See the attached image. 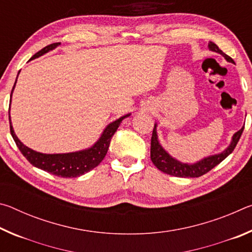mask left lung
<instances>
[{
    "label": "left lung",
    "mask_w": 252,
    "mask_h": 252,
    "mask_svg": "<svg viewBox=\"0 0 252 252\" xmlns=\"http://www.w3.org/2000/svg\"><path fill=\"white\" fill-rule=\"evenodd\" d=\"M208 46H209V50L221 54L228 62L234 63L233 60L230 58L229 55L223 53L222 51L218 48V45L213 43V42H209ZM244 129H245V126L233 134L231 143L229 144V147L225 149L224 151L218 153V155H213V156H209L207 158H203L202 160L195 162V163L189 164V163H182V162L174 159V158H172L163 148H162L159 140H158L157 123H156L155 129L152 131V138H151V161L153 162V164L160 170V171L170 174V176L179 177V178L201 177L203 174H206L207 172L210 171L211 169L215 168L216 165H218L221 161H223L225 158H227L230 153L234 150V148H236Z\"/></svg>",
    "instance_id": "obj_1"
}]
</instances>
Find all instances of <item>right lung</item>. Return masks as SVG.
<instances>
[{
    "label": "right lung",
    "mask_w": 252,
    "mask_h": 252,
    "mask_svg": "<svg viewBox=\"0 0 252 252\" xmlns=\"http://www.w3.org/2000/svg\"><path fill=\"white\" fill-rule=\"evenodd\" d=\"M60 43H52L45 48L42 49L39 52L35 53L31 58V60L39 58L41 55L48 53L49 51H52L53 49L59 46ZM16 81L13 85L11 92V99L12 93L15 88ZM130 116H123L118 120L111 122L110 125L105 127L104 131L102 132L99 140L93 144L91 148L85 149V150L70 152V153H54V155H46V153H41L32 150V149L28 148L27 146L20 141L18 136L14 133L13 126L11 125V117H10V109H8V119H10V131L11 134L13 136V140L16 143V146L20 149L22 155L27 158V160L34 167L39 168L41 170L49 172L54 176L61 177V178H76L82 176V174L87 173L90 170L94 169L101 163V161L104 159V157L108 152V149L110 146L111 139H112L113 134L116 133L119 126L121 125L123 119H126Z\"/></svg>",
    "instance_id": "1"
}]
</instances>
